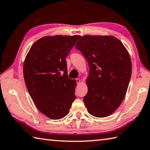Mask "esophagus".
Returning a JSON list of instances; mask_svg holds the SVG:
<instances>
[{
  "label": "esophagus",
  "instance_id": "34e87169",
  "mask_svg": "<svg viewBox=\"0 0 150 150\" xmlns=\"http://www.w3.org/2000/svg\"><path fill=\"white\" fill-rule=\"evenodd\" d=\"M76 82L77 84H79V83H80V82H81V80L79 79V78H76Z\"/></svg>",
  "mask_w": 150,
  "mask_h": 150
}]
</instances>
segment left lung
Returning <instances> with one entry per match:
<instances>
[{
    "instance_id": "8db88e82",
    "label": "left lung",
    "mask_w": 150,
    "mask_h": 150,
    "mask_svg": "<svg viewBox=\"0 0 150 150\" xmlns=\"http://www.w3.org/2000/svg\"><path fill=\"white\" fill-rule=\"evenodd\" d=\"M75 47L88 62V93L83 102L96 117L111 115L121 104L129 84L132 64L121 41L113 36L84 35Z\"/></svg>"
}]
</instances>
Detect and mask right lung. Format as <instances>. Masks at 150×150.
Returning a JSON list of instances; mask_svg holds the SVG:
<instances>
[{"mask_svg": "<svg viewBox=\"0 0 150 150\" xmlns=\"http://www.w3.org/2000/svg\"><path fill=\"white\" fill-rule=\"evenodd\" d=\"M80 37H44L33 44L25 57L26 87L37 108L49 119L64 117L76 98V82L68 76L66 58Z\"/></svg>", "mask_w": 150, "mask_h": 150, "instance_id": "add662e5", "label": "right lung"}]
</instances>
